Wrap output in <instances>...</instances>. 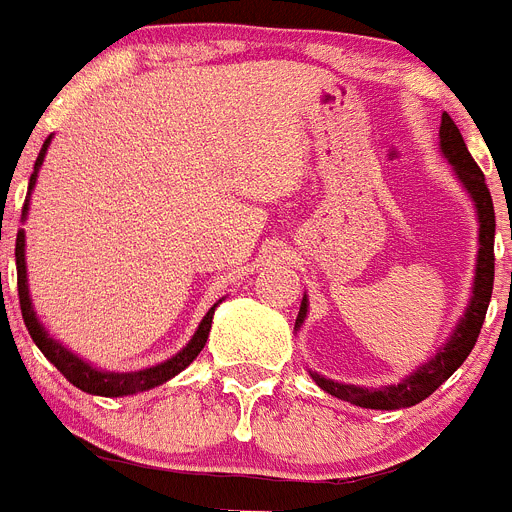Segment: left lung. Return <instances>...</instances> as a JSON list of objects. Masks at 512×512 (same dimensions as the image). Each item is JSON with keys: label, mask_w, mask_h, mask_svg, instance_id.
I'll return each mask as SVG.
<instances>
[{"label": "left lung", "mask_w": 512, "mask_h": 512, "mask_svg": "<svg viewBox=\"0 0 512 512\" xmlns=\"http://www.w3.org/2000/svg\"><path fill=\"white\" fill-rule=\"evenodd\" d=\"M440 155L453 165V176L458 178V183L469 194L471 204H474L476 222H479V251H476L471 298L466 303L464 316L458 318V323L453 326L451 336L445 339L443 347L435 349V355L430 360H425L417 370L404 375L399 383L381 388H365L355 386V383L331 381V378H323L316 370H308L318 388H323V391L336 396V399L362 406V409H386V412H393V409H404V406H414L422 399H427L435 388L443 386L464 365V360L474 349L476 336L482 331L484 316H487L492 285H495V207H492V196H489L482 170L474 163L471 152L466 150L464 137H461V131H458V126L453 124L448 113H443V121H440ZM305 318H308V295H303V303H300V313L295 318V331H300Z\"/></svg>", "instance_id": "left-lung-1"}]
</instances>
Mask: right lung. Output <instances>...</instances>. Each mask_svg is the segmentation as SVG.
Segmentation results:
<instances>
[{
  "label": "right lung",
  "instance_id": "add662e5",
  "mask_svg": "<svg viewBox=\"0 0 512 512\" xmlns=\"http://www.w3.org/2000/svg\"><path fill=\"white\" fill-rule=\"evenodd\" d=\"M48 144H51V137L43 142L36 165H33V173H30L28 196H25V207H23V222L28 220L30 194H33V189H36L38 170H41L43 165ZM15 261H17V295H20V310H23V321L25 326H28V334L33 336V342H36V347L46 355V360L51 362V365H54V368L59 370V373L64 375L72 386H77L85 393H93V396H134V393L150 391V388L163 386V383H168L170 378H176L181 370L189 368L191 362L196 360V355L204 349L209 329H212L214 308L222 303V300H217V303L207 310V316H204L202 323L196 326L194 336H191L189 344H186L181 352H176V355L168 357L165 362H157V365H152V368L131 370V373H116V370L95 368L93 362H87L82 360L80 355H74L72 349L64 347L59 339H54V336L46 331V326H43L41 318H38L36 308H33V298H30L28 266H25V230H17Z\"/></svg>",
  "mask_w": 512,
  "mask_h": 512
}]
</instances>
